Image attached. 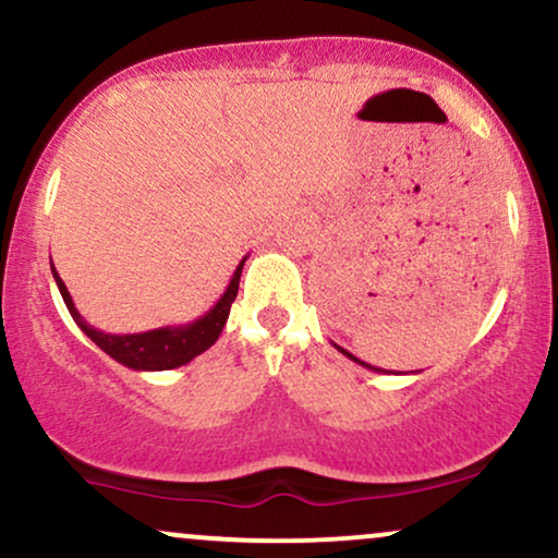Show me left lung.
<instances>
[{
	"label": "left lung",
	"instance_id": "8db88e82",
	"mask_svg": "<svg viewBox=\"0 0 558 558\" xmlns=\"http://www.w3.org/2000/svg\"><path fill=\"white\" fill-rule=\"evenodd\" d=\"M335 348H338V351H340V353H343V355H348V359H351V361H355V364H361V366H364V368H372V372H385V368H377V366H372V364H364V361H361V359H355V355H353V353H348V351H345V348H340V345H335ZM387 374H392V372H387Z\"/></svg>",
	"mask_w": 558,
	"mask_h": 558
}]
</instances>
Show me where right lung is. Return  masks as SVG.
<instances>
[{
	"instance_id": "1",
	"label": "right lung",
	"mask_w": 558,
	"mask_h": 558,
	"mask_svg": "<svg viewBox=\"0 0 558 558\" xmlns=\"http://www.w3.org/2000/svg\"><path fill=\"white\" fill-rule=\"evenodd\" d=\"M246 257L239 262L236 272H233L231 283L223 291V296L215 301L210 312H205L203 317L190 322V325H171V327H158V330L147 332H132V335H111L104 330H96L93 325H87L83 314L77 312L75 301H72L70 291H66L64 280L59 278L57 267L51 262V275L57 280L59 293H62L66 308H70L72 319L77 322V327L83 330L87 338L96 343L100 351L109 353L113 361L126 368H134V372H166V368H177L190 364L192 359H197L199 353H205L218 335L223 332L228 312H231L233 299L239 293V278L241 270H244Z\"/></svg>"
}]
</instances>
